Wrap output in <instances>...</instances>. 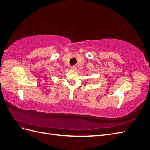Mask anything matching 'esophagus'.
<instances>
[{
	"instance_id": "1",
	"label": "esophagus",
	"mask_w": 150,
	"mask_h": 150,
	"mask_svg": "<svg viewBox=\"0 0 150 150\" xmlns=\"http://www.w3.org/2000/svg\"><path fill=\"white\" fill-rule=\"evenodd\" d=\"M70 69H71V70H75V69H76V66H71V67H70Z\"/></svg>"
}]
</instances>
